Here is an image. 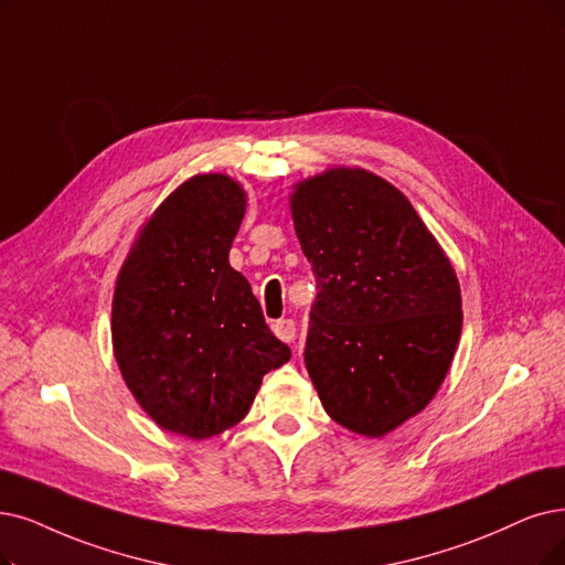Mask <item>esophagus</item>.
Returning a JSON list of instances; mask_svg holds the SVG:
<instances>
[{
  "label": "esophagus",
  "instance_id": "1",
  "mask_svg": "<svg viewBox=\"0 0 565 565\" xmlns=\"http://www.w3.org/2000/svg\"><path fill=\"white\" fill-rule=\"evenodd\" d=\"M270 327H274V333L280 338V341H285V343L295 341V335H297L295 320H278V322H274Z\"/></svg>",
  "mask_w": 565,
  "mask_h": 565
}]
</instances>
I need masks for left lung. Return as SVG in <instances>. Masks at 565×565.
I'll use <instances>...</instances> for the list:
<instances>
[{
	"instance_id": "1",
	"label": "left lung",
	"mask_w": 565,
	"mask_h": 565,
	"mask_svg": "<svg viewBox=\"0 0 565 565\" xmlns=\"http://www.w3.org/2000/svg\"><path fill=\"white\" fill-rule=\"evenodd\" d=\"M289 206L318 282L308 375L331 419L385 436L426 408L452 364L455 268L405 194L366 169L306 178Z\"/></svg>"
}]
</instances>
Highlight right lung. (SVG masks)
<instances>
[{
	"mask_svg": "<svg viewBox=\"0 0 565 565\" xmlns=\"http://www.w3.org/2000/svg\"><path fill=\"white\" fill-rule=\"evenodd\" d=\"M243 215L234 178L192 175L143 224L113 295L125 385L157 426L192 440L238 424L262 377L291 356L230 266Z\"/></svg>",
	"mask_w": 565,
	"mask_h": 565,
	"instance_id": "obj_1",
	"label": "right lung"
}]
</instances>
